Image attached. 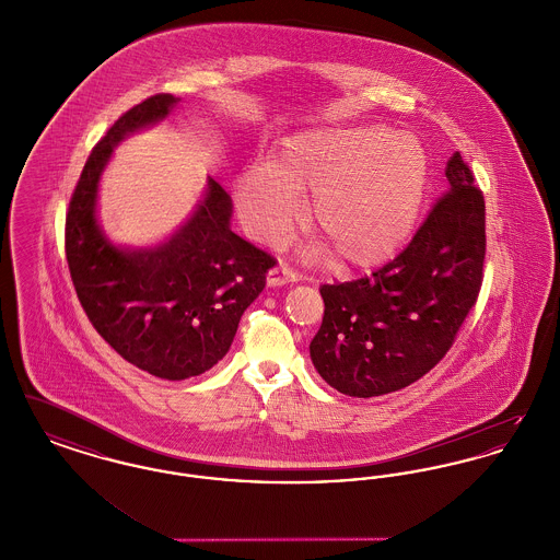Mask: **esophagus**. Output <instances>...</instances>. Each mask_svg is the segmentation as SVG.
<instances>
[{"label": "esophagus", "mask_w": 560, "mask_h": 560, "mask_svg": "<svg viewBox=\"0 0 560 560\" xmlns=\"http://www.w3.org/2000/svg\"><path fill=\"white\" fill-rule=\"evenodd\" d=\"M298 279H300V275L288 267V265H283V262H279L277 267H272L268 270L267 281L270 288H275V285H288V283L298 281Z\"/></svg>", "instance_id": "esophagus-1"}]
</instances>
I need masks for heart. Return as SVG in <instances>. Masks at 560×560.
I'll return each mask as SVG.
<instances>
[{"label":"heart","instance_id":"b5f03b06","mask_svg":"<svg viewBox=\"0 0 560 560\" xmlns=\"http://www.w3.org/2000/svg\"><path fill=\"white\" fill-rule=\"evenodd\" d=\"M427 185V153L407 133L308 130L241 176L237 206L254 237L281 241L300 215L295 192H313V226L342 265L368 268L388 260L411 235Z\"/></svg>","mask_w":560,"mask_h":560}]
</instances>
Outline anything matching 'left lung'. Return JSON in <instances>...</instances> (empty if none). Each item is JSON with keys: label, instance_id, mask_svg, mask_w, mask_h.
I'll list each match as a JSON object with an SVG mask.
<instances>
[{"label": "left lung", "instance_id": "8db88e82", "mask_svg": "<svg viewBox=\"0 0 560 560\" xmlns=\"http://www.w3.org/2000/svg\"><path fill=\"white\" fill-rule=\"evenodd\" d=\"M445 190L413 240L372 275L320 285L311 359L348 397H380L427 375L453 347L482 285L485 199L455 151Z\"/></svg>", "mask_w": 560, "mask_h": 560}]
</instances>
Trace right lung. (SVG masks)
I'll return each instance as SVG.
<instances>
[{
	"mask_svg": "<svg viewBox=\"0 0 560 560\" xmlns=\"http://www.w3.org/2000/svg\"><path fill=\"white\" fill-rule=\"evenodd\" d=\"M178 101L155 94L126 110L81 170L65 222V252L81 308L128 363L163 380L208 372L231 348L243 311L275 258L229 226L231 195L213 178L187 224L155 249L124 252L96 224V192L126 133L163 119Z\"/></svg>",
	"mask_w": 560,
	"mask_h": 560,
	"instance_id": "add662e5",
	"label": "right lung"
}]
</instances>
